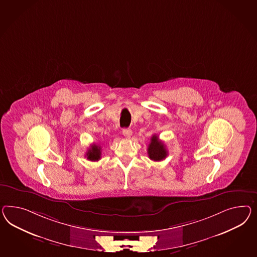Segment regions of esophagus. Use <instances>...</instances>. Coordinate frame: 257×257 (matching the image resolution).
I'll return each mask as SVG.
<instances>
[{
	"instance_id": "obj_1",
	"label": "esophagus",
	"mask_w": 257,
	"mask_h": 257,
	"mask_svg": "<svg viewBox=\"0 0 257 257\" xmlns=\"http://www.w3.org/2000/svg\"><path fill=\"white\" fill-rule=\"evenodd\" d=\"M122 134H123V136H124L126 139H130L133 134L132 130L129 129V128H125V129L122 130Z\"/></svg>"
}]
</instances>
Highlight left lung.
<instances>
[{"label":"left lung","mask_w":257,"mask_h":257,"mask_svg":"<svg viewBox=\"0 0 257 257\" xmlns=\"http://www.w3.org/2000/svg\"><path fill=\"white\" fill-rule=\"evenodd\" d=\"M148 154L150 159L159 162L165 159L167 156V151L165 144L159 140L156 135H153L151 139V143L148 147Z\"/></svg>","instance_id":"left-lung-1"}]
</instances>
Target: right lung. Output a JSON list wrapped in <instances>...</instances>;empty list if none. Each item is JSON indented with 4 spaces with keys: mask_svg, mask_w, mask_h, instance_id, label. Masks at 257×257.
Returning <instances> with one entry per match:
<instances>
[{
    "mask_svg": "<svg viewBox=\"0 0 257 257\" xmlns=\"http://www.w3.org/2000/svg\"><path fill=\"white\" fill-rule=\"evenodd\" d=\"M87 159L92 162H96L101 158V146L97 144H92L86 153Z\"/></svg>",
    "mask_w": 257,
    "mask_h": 257,
    "instance_id": "right-lung-1",
    "label": "right lung"
}]
</instances>
